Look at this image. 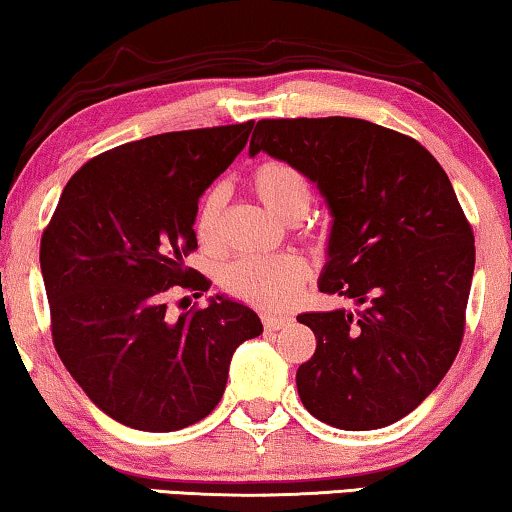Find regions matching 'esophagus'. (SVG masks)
<instances>
[{
    "mask_svg": "<svg viewBox=\"0 0 512 512\" xmlns=\"http://www.w3.org/2000/svg\"><path fill=\"white\" fill-rule=\"evenodd\" d=\"M289 317H277V314H263V326L265 331H279V328H284L289 324Z\"/></svg>",
    "mask_w": 512,
    "mask_h": 512,
    "instance_id": "1",
    "label": "esophagus"
}]
</instances>
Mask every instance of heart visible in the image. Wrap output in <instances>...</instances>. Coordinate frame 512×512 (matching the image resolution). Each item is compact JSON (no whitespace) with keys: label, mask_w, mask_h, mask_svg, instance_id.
I'll return each instance as SVG.
<instances>
[{"label":"heart","mask_w":512,"mask_h":512,"mask_svg":"<svg viewBox=\"0 0 512 512\" xmlns=\"http://www.w3.org/2000/svg\"><path fill=\"white\" fill-rule=\"evenodd\" d=\"M249 188L261 205L286 223H296L310 212L312 186L303 170L286 160H263L249 174ZM223 188H212L200 200L195 214V235L202 244L219 240L223 214ZM312 279V268L300 256L240 258L223 270V289L256 310H289Z\"/></svg>","instance_id":"obj_1"}]
</instances>
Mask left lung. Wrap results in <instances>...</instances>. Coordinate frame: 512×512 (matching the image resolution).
<instances>
[{"label":"left lung","mask_w":512,"mask_h":512,"mask_svg":"<svg viewBox=\"0 0 512 512\" xmlns=\"http://www.w3.org/2000/svg\"><path fill=\"white\" fill-rule=\"evenodd\" d=\"M296 165L331 209L319 291L354 312H307L317 349L300 401L345 431L382 429L438 387L461 347L475 240L454 188L417 139L361 118H265L249 153Z\"/></svg>","instance_id":"left-lung-1"}]
</instances>
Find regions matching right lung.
Wrapping results in <instances>:
<instances>
[{
  "instance_id": "add662e5",
  "label": "right lung",
  "mask_w": 512,
  "mask_h": 512,
  "mask_svg": "<svg viewBox=\"0 0 512 512\" xmlns=\"http://www.w3.org/2000/svg\"><path fill=\"white\" fill-rule=\"evenodd\" d=\"M254 121L121 144L88 160L41 235V275L55 352L86 396L139 431L186 429L216 408L233 352L258 338L254 310L214 296L174 321L172 286L209 279L184 258L198 249L200 195L233 163Z\"/></svg>"
}]
</instances>
